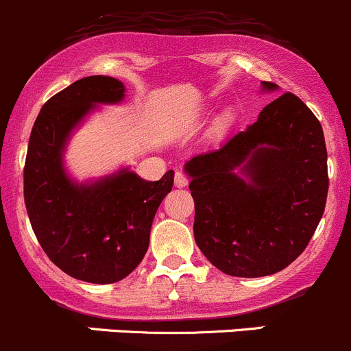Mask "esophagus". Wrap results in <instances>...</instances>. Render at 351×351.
I'll return each mask as SVG.
<instances>
[{"label":"esophagus","instance_id":"obj_1","mask_svg":"<svg viewBox=\"0 0 351 351\" xmlns=\"http://www.w3.org/2000/svg\"><path fill=\"white\" fill-rule=\"evenodd\" d=\"M174 182H176L177 187H186L187 182H189V179H187V176L184 174V172L177 171L176 177H174Z\"/></svg>","mask_w":351,"mask_h":351}]
</instances>
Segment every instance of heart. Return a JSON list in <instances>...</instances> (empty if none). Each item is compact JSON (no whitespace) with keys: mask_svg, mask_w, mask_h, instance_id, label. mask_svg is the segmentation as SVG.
Listing matches in <instances>:
<instances>
[{"mask_svg":"<svg viewBox=\"0 0 351 351\" xmlns=\"http://www.w3.org/2000/svg\"><path fill=\"white\" fill-rule=\"evenodd\" d=\"M230 120H231V113L223 114V117L218 120V128H225V126L230 123Z\"/></svg>","mask_w":351,"mask_h":351,"instance_id":"b5f03b06","label":"heart"}]
</instances>
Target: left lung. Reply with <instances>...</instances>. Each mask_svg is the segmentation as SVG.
Masks as SVG:
<instances>
[{"instance_id": "obj_1", "label": "left lung", "mask_w": 351, "mask_h": 351, "mask_svg": "<svg viewBox=\"0 0 351 351\" xmlns=\"http://www.w3.org/2000/svg\"><path fill=\"white\" fill-rule=\"evenodd\" d=\"M263 91H276L262 81ZM328 154L313 111L285 93L218 150L191 158L194 238L233 277H263L291 265L324 213Z\"/></svg>"}]
</instances>
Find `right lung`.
Wrapping results in <instances>:
<instances>
[{"label": "right lung", "mask_w": 351, "mask_h": 351, "mask_svg": "<svg viewBox=\"0 0 351 351\" xmlns=\"http://www.w3.org/2000/svg\"><path fill=\"white\" fill-rule=\"evenodd\" d=\"M123 97V82L108 75L72 82L42 106L25 160V206L38 243L67 276L91 284L118 282L136 269L174 184V171L155 182L128 169L86 184L67 176L62 155L72 130L96 104Z\"/></svg>", "instance_id": "1"}]
</instances>
